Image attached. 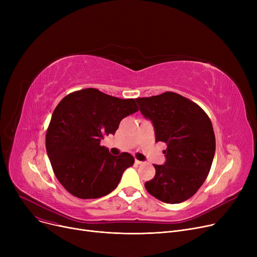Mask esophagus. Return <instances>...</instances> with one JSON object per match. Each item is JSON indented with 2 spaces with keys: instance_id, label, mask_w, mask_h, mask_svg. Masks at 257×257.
<instances>
[{
  "instance_id": "obj_1",
  "label": "esophagus",
  "mask_w": 257,
  "mask_h": 257,
  "mask_svg": "<svg viewBox=\"0 0 257 257\" xmlns=\"http://www.w3.org/2000/svg\"><path fill=\"white\" fill-rule=\"evenodd\" d=\"M136 164H137V165H143L144 163H143V161H140V160L136 159Z\"/></svg>"
}]
</instances>
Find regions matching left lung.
<instances>
[{"instance_id": "obj_1", "label": "left lung", "mask_w": 257, "mask_h": 257, "mask_svg": "<svg viewBox=\"0 0 257 257\" xmlns=\"http://www.w3.org/2000/svg\"><path fill=\"white\" fill-rule=\"evenodd\" d=\"M136 101L143 115L152 121L155 141L167 144L166 163L154 165L155 176L145 183L146 190L166 203H181L207 178L215 151L211 121L199 105L176 92Z\"/></svg>"}]
</instances>
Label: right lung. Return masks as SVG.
<instances>
[{
	"label": "right lung",
	"mask_w": 257,
	"mask_h": 257,
	"mask_svg": "<svg viewBox=\"0 0 257 257\" xmlns=\"http://www.w3.org/2000/svg\"><path fill=\"white\" fill-rule=\"evenodd\" d=\"M138 110L133 99L115 98L97 88L74 91L59 102L47 130L46 148L54 174L67 192L97 199L114 190L134 158L126 152L111 155L100 142Z\"/></svg>",
	"instance_id": "add662e5"
}]
</instances>
